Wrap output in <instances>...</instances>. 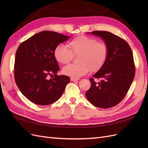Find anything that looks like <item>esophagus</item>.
<instances>
[{
  "label": "esophagus",
  "instance_id": "1",
  "mask_svg": "<svg viewBox=\"0 0 148 148\" xmlns=\"http://www.w3.org/2000/svg\"><path fill=\"white\" fill-rule=\"evenodd\" d=\"M71 82H76V81H78V79H76V78H71Z\"/></svg>",
  "mask_w": 148,
  "mask_h": 148
}]
</instances>
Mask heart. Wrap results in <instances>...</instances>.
Returning <instances> with one entry per match:
<instances>
[{"label": "heart", "mask_w": 148, "mask_h": 148, "mask_svg": "<svg viewBox=\"0 0 148 148\" xmlns=\"http://www.w3.org/2000/svg\"><path fill=\"white\" fill-rule=\"evenodd\" d=\"M69 49L63 45L57 46L53 51L56 60L62 64H68L73 56H79L78 64H70L63 69L65 75L78 79L90 71L95 72L104 66L109 56V47L104 42L81 35L68 42Z\"/></svg>", "instance_id": "1"}]
</instances>
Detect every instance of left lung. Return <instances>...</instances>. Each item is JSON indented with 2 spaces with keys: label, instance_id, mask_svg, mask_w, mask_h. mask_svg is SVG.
<instances>
[{
  "label": "left lung",
  "instance_id": "left-lung-1",
  "mask_svg": "<svg viewBox=\"0 0 148 148\" xmlns=\"http://www.w3.org/2000/svg\"><path fill=\"white\" fill-rule=\"evenodd\" d=\"M91 33L104 40L109 52L104 66L93 75L100 78V82L97 83L93 78L89 79L91 85L86 97L96 107L110 108L123 99L135 77L132 51L124 39L108 31H95Z\"/></svg>",
  "mask_w": 148,
  "mask_h": 148
}]
</instances>
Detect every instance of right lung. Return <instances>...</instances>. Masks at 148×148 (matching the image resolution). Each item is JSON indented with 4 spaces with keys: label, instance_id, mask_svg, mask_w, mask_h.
Returning a JSON list of instances; mask_svg holds the SVG:
<instances>
[{
    "label": "right lung",
    "instance_id": "right-lung-1",
    "mask_svg": "<svg viewBox=\"0 0 148 148\" xmlns=\"http://www.w3.org/2000/svg\"><path fill=\"white\" fill-rule=\"evenodd\" d=\"M70 36L43 31L22 42L15 60V83L23 95L36 104L46 106L57 101L70 78L57 75L60 68L53 51ZM50 75L52 78L49 79Z\"/></svg>",
    "mask_w": 148,
    "mask_h": 148
}]
</instances>
